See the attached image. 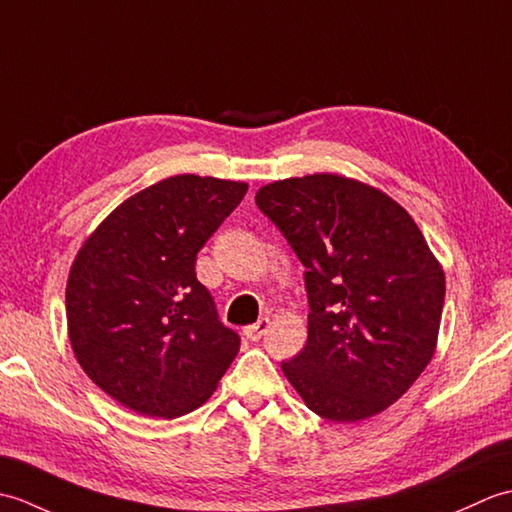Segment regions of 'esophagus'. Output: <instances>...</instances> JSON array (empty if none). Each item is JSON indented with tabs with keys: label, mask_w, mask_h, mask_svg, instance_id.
I'll return each instance as SVG.
<instances>
[{
	"label": "esophagus",
	"mask_w": 512,
	"mask_h": 512,
	"mask_svg": "<svg viewBox=\"0 0 512 512\" xmlns=\"http://www.w3.org/2000/svg\"><path fill=\"white\" fill-rule=\"evenodd\" d=\"M268 325H270V321H268V319H259L257 323L248 325V328H244L246 339H250V341H259V339H262V336L266 334Z\"/></svg>",
	"instance_id": "1"
}]
</instances>
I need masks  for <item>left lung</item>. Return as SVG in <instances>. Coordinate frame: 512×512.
Instances as JSON below:
<instances>
[{
  "label": "left lung",
  "mask_w": 512,
  "mask_h": 512,
  "mask_svg": "<svg viewBox=\"0 0 512 512\" xmlns=\"http://www.w3.org/2000/svg\"><path fill=\"white\" fill-rule=\"evenodd\" d=\"M255 202L306 266L308 341L281 363L290 385L332 422L385 411L438 343L444 273L420 228L383 191L334 173L266 184Z\"/></svg>",
  "instance_id": "left-lung-1"
}]
</instances>
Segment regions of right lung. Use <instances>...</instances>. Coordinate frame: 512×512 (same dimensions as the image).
I'll return each instance as SVG.
<instances>
[{
    "label": "right lung",
    "instance_id": "1",
    "mask_svg": "<svg viewBox=\"0 0 512 512\" xmlns=\"http://www.w3.org/2000/svg\"><path fill=\"white\" fill-rule=\"evenodd\" d=\"M246 191L191 173L160 180L116 206L76 253L65 288L74 356L140 416L198 409L239 352L195 257Z\"/></svg>",
    "mask_w": 512,
    "mask_h": 512
}]
</instances>
